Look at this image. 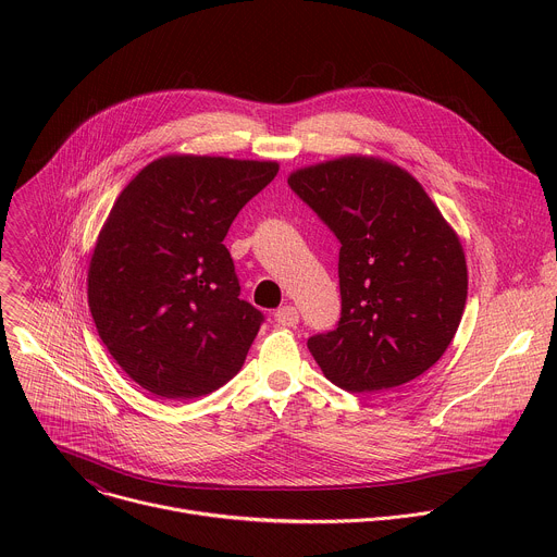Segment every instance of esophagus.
<instances>
[{"mask_svg":"<svg viewBox=\"0 0 557 557\" xmlns=\"http://www.w3.org/2000/svg\"><path fill=\"white\" fill-rule=\"evenodd\" d=\"M275 322L280 326H295L299 322V310L293 304H286L275 310Z\"/></svg>","mask_w":557,"mask_h":557,"instance_id":"1","label":"esophagus"}]
</instances>
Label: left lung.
<instances>
[{
	"label": "left lung",
	"mask_w": 557,
	"mask_h": 557,
	"mask_svg": "<svg viewBox=\"0 0 557 557\" xmlns=\"http://www.w3.org/2000/svg\"><path fill=\"white\" fill-rule=\"evenodd\" d=\"M288 185L342 245V317L308 339L326 379L376 394L421 376L451 344L467 301L454 228L414 176L379 158H335L293 172Z\"/></svg>",
	"instance_id": "left-lung-1"
}]
</instances>
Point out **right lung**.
Returning <instances> with one entry per match:
<instances>
[{
	"label": "right lung",
	"mask_w": 557,
	"mask_h": 557,
	"mask_svg": "<svg viewBox=\"0 0 557 557\" xmlns=\"http://www.w3.org/2000/svg\"><path fill=\"white\" fill-rule=\"evenodd\" d=\"M280 165L163 156L116 198L90 260L88 304L116 363L163 399H198L240 372L264 314L240 299L222 245Z\"/></svg>",
	"instance_id": "1"
}]
</instances>
